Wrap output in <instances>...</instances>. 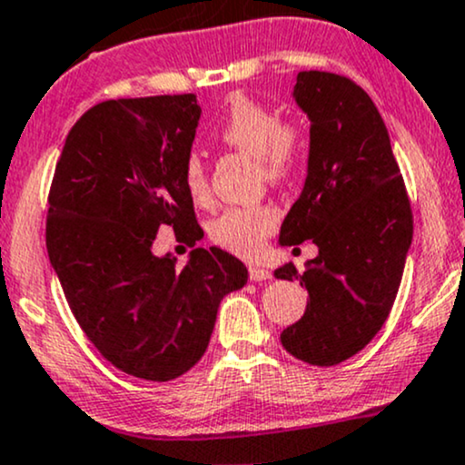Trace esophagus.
I'll return each mask as SVG.
<instances>
[{
	"label": "esophagus",
	"instance_id": "esophagus-1",
	"mask_svg": "<svg viewBox=\"0 0 465 465\" xmlns=\"http://www.w3.org/2000/svg\"><path fill=\"white\" fill-rule=\"evenodd\" d=\"M249 276L251 281H266V279H272V274H270L268 268H262V266H251L249 268Z\"/></svg>",
	"mask_w": 465,
	"mask_h": 465
}]
</instances>
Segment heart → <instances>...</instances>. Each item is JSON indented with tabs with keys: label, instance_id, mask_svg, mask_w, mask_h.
I'll return each instance as SVG.
<instances>
[{
	"label": "heart",
	"instance_id": "obj_1",
	"mask_svg": "<svg viewBox=\"0 0 465 465\" xmlns=\"http://www.w3.org/2000/svg\"><path fill=\"white\" fill-rule=\"evenodd\" d=\"M219 137L229 148L255 158L263 175L272 182L290 178L302 161L301 131L293 124L281 122V115L274 109L252 101L244 94H236L229 101ZM182 182L193 202H208V175L197 152L184 158ZM276 221L279 216L268 205L229 208L210 225V238L236 255L255 257L262 252L266 238L274 232Z\"/></svg>",
	"mask_w": 465,
	"mask_h": 465
}]
</instances>
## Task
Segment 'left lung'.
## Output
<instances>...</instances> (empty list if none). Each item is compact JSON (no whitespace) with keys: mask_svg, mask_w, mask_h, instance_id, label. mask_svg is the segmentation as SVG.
<instances>
[{"mask_svg":"<svg viewBox=\"0 0 465 465\" xmlns=\"http://www.w3.org/2000/svg\"><path fill=\"white\" fill-rule=\"evenodd\" d=\"M292 96L309 117V161L279 244L313 240L317 257L304 272L292 262L274 270L309 292L307 311L281 332V343L302 362L331 367L384 326L412 244V210L389 131L362 87L302 70Z\"/></svg>","mask_w":465,"mask_h":465,"instance_id":"1","label":"left lung"}]
</instances>
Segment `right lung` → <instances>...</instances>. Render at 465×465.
<instances>
[{"label": "right lung", "instance_id": "1", "mask_svg": "<svg viewBox=\"0 0 465 465\" xmlns=\"http://www.w3.org/2000/svg\"><path fill=\"white\" fill-rule=\"evenodd\" d=\"M202 117L195 94L120 98L68 133L49 195L46 251L94 348L134 378L169 381L195 367L219 304L249 270L227 251H191L184 268L152 251L161 225L193 244L203 232L182 182Z\"/></svg>", "mask_w": 465, "mask_h": 465}]
</instances>
